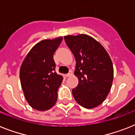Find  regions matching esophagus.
I'll use <instances>...</instances> for the list:
<instances>
[{
    "instance_id": "1",
    "label": "esophagus",
    "mask_w": 135,
    "mask_h": 135,
    "mask_svg": "<svg viewBox=\"0 0 135 135\" xmlns=\"http://www.w3.org/2000/svg\"><path fill=\"white\" fill-rule=\"evenodd\" d=\"M72 74H73V73H72L71 71H69V72L66 75V77H70V76H72Z\"/></svg>"
}]
</instances>
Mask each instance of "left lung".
Here are the masks:
<instances>
[{
	"instance_id": "1",
	"label": "left lung",
	"mask_w": 135,
	"mask_h": 135,
	"mask_svg": "<svg viewBox=\"0 0 135 135\" xmlns=\"http://www.w3.org/2000/svg\"><path fill=\"white\" fill-rule=\"evenodd\" d=\"M64 40L76 58L74 74L78 78L72 90L75 100L86 109H93L105 100L113 78L111 59L104 47L85 34L64 36Z\"/></svg>"
}]
</instances>
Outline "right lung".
<instances>
[{
    "instance_id": "right-lung-1",
    "label": "right lung",
    "mask_w": 135,
    "mask_h": 135,
    "mask_svg": "<svg viewBox=\"0 0 135 135\" xmlns=\"http://www.w3.org/2000/svg\"><path fill=\"white\" fill-rule=\"evenodd\" d=\"M62 37L43 40L33 47L20 69V80L24 97L31 107L46 111L55 104L57 90L63 77L56 73L53 55Z\"/></svg>"
}]
</instances>
